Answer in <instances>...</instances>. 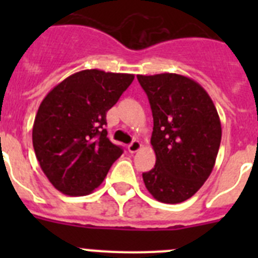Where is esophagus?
<instances>
[{
    "label": "esophagus",
    "instance_id": "esophagus-1",
    "mask_svg": "<svg viewBox=\"0 0 258 258\" xmlns=\"http://www.w3.org/2000/svg\"><path fill=\"white\" fill-rule=\"evenodd\" d=\"M141 147H142V145H141L140 141H133L131 145H127V151L131 152V154H134L138 150H141Z\"/></svg>",
    "mask_w": 258,
    "mask_h": 258
}]
</instances>
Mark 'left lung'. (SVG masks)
Returning <instances> with one entry per match:
<instances>
[{
  "mask_svg": "<svg viewBox=\"0 0 258 258\" xmlns=\"http://www.w3.org/2000/svg\"><path fill=\"white\" fill-rule=\"evenodd\" d=\"M154 117L151 145L155 166L143 182L161 203L190 199L213 170L221 129L213 101L200 84L177 74L137 75Z\"/></svg>",
  "mask_w": 258,
  "mask_h": 258,
  "instance_id": "obj_1",
  "label": "left lung"
}]
</instances>
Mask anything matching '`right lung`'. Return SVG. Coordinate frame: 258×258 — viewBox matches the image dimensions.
Masks as SVG:
<instances>
[{
    "instance_id": "1",
    "label": "right lung",
    "mask_w": 258,
    "mask_h": 258,
    "mask_svg": "<svg viewBox=\"0 0 258 258\" xmlns=\"http://www.w3.org/2000/svg\"><path fill=\"white\" fill-rule=\"evenodd\" d=\"M134 75L84 70L47 93L33 122L32 142L50 183L70 197L93 192L122 149L107 137L106 113Z\"/></svg>"
}]
</instances>
